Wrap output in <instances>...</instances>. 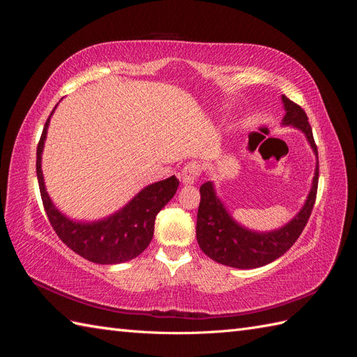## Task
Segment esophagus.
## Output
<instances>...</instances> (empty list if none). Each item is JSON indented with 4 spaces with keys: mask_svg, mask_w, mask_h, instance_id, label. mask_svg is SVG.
I'll return each mask as SVG.
<instances>
[{
    "mask_svg": "<svg viewBox=\"0 0 357 357\" xmlns=\"http://www.w3.org/2000/svg\"><path fill=\"white\" fill-rule=\"evenodd\" d=\"M199 174L201 168L197 162H189V164L183 167L181 169V181L185 183V185H193V183L198 180Z\"/></svg>",
    "mask_w": 357,
    "mask_h": 357,
    "instance_id": "esophagus-1",
    "label": "esophagus"
}]
</instances>
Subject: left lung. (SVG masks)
Returning a JSON list of instances; mask_svg holds the SVG:
<instances>
[{
    "label": "left lung",
    "instance_id": "obj_1",
    "mask_svg": "<svg viewBox=\"0 0 357 357\" xmlns=\"http://www.w3.org/2000/svg\"><path fill=\"white\" fill-rule=\"evenodd\" d=\"M286 114L283 125H290L301 129L305 134L312 152L317 156V146L312 138V129L308 123V117L301 105L290 101L287 96H282ZM319 183V159L312 178V186L307 201L301 211L286 223L283 228L271 232H256L243 228L236 223L222 201L215 197V190L211 181L204 183L199 188L201 202L197 220V240L201 250L211 257L213 261L226 266L250 269L264 266L284 255L295 244L299 235L304 231L314 207Z\"/></svg>",
    "mask_w": 357,
    "mask_h": 357
}]
</instances>
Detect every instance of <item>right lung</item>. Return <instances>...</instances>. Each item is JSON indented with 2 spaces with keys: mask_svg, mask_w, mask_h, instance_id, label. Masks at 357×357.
Returning <instances> with one entry per match:
<instances>
[{
  "mask_svg": "<svg viewBox=\"0 0 357 357\" xmlns=\"http://www.w3.org/2000/svg\"><path fill=\"white\" fill-rule=\"evenodd\" d=\"M50 116L43 128L37 146L36 167L43 205H45L52 228L73 252L95 264H122L142 255L153 238L156 214L176 195L178 178L172 176L144 188L122 210L109 215L107 219L98 222L70 220L49 198L41 172V153L45 147Z\"/></svg>",
  "mask_w": 357,
  "mask_h": 357,
  "instance_id": "right-lung-1",
  "label": "right lung"
}]
</instances>
